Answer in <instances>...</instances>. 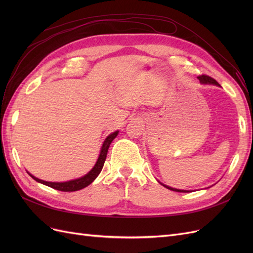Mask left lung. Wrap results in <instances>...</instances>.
<instances>
[{
    "instance_id": "8db88e82",
    "label": "left lung",
    "mask_w": 253,
    "mask_h": 253,
    "mask_svg": "<svg viewBox=\"0 0 253 253\" xmlns=\"http://www.w3.org/2000/svg\"><path fill=\"white\" fill-rule=\"evenodd\" d=\"M198 80H200L202 83H204V84H215V85H219L218 84V82L215 80V79H213V78H211L210 76H207V75H201V76H198ZM165 186V185H164ZM166 188H168V189H170V190H172V191H176V192H188V191H185V190H178V189H173V188H171V187H167V186H165Z\"/></svg>"
}]
</instances>
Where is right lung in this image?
<instances>
[{"mask_svg":"<svg viewBox=\"0 0 253 253\" xmlns=\"http://www.w3.org/2000/svg\"><path fill=\"white\" fill-rule=\"evenodd\" d=\"M118 135V131L114 132L113 134L109 135L106 137V139L104 140L103 144H102V148H101V152H100V155H99V158L97 160V163L95 165V167L91 169L86 175H84L83 177L78 178V179H74V180H70V181H65V182H49V181H44L42 179L39 178H36L35 176H33L32 174H29L32 177L38 181V182H41L45 186H48L52 189H56L59 191H63V192H74V191H78L81 190L83 188L87 187L88 185H90L91 182H93L97 176L99 175V173L101 172L104 162L106 159V154H108V151H109V147L111 142L115 139V137Z\"/></svg>","mask_w":253,"mask_h":253,"instance_id":"right-lung-1","label":"right lung"}]
</instances>
